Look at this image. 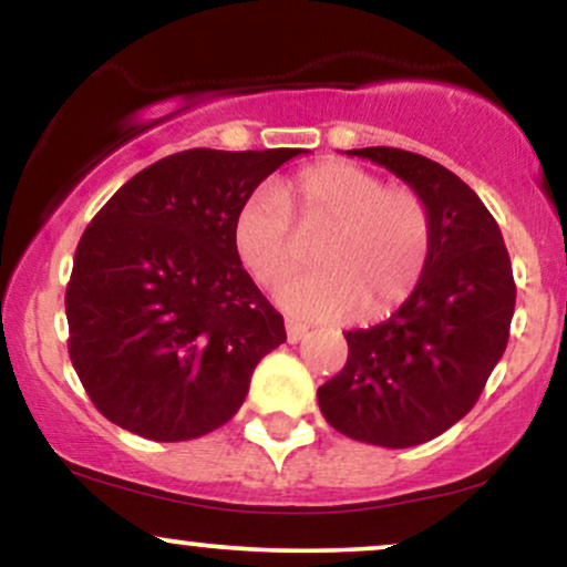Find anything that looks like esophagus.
I'll return each instance as SVG.
<instances>
[{
    "label": "esophagus",
    "mask_w": 567,
    "mask_h": 567,
    "mask_svg": "<svg viewBox=\"0 0 567 567\" xmlns=\"http://www.w3.org/2000/svg\"><path fill=\"white\" fill-rule=\"evenodd\" d=\"M305 337H308V326L297 323V321H289V318H286V339H289V342L295 344V342H299V339H305Z\"/></svg>",
    "instance_id": "obj_1"
}]
</instances>
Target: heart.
<instances>
[{
	"instance_id": "heart-1",
	"label": "heart",
	"mask_w": 567,
	"mask_h": 567,
	"mask_svg": "<svg viewBox=\"0 0 567 567\" xmlns=\"http://www.w3.org/2000/svg\"><path fill=\"white\" fill-rule=\"evenodd\" d=\"M299 233H321L312 272L291 278L278 302L308 321H379L414 295L432 251L430 206L411 188H384L350 162L305 166L281 190L257 188L233 219V246L259 286L297 265Z\"/></svg>"
}]
</instances>
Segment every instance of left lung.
I'll return each instance as SVG.
<instances>
[{"instance_id": "1", "label": "left lung", "mask_w": 567, "mask_h": 567, "mask_svg": "<svg viewBox=\"0 0 567 567\" xmlns=\"http://www.w3.org/2000/svg\"><path fill=\"white\" fill-rule=\"evenodd\" d=\"M350 156L398 175L430 206L422 281L388 321L348 331V363L318 388L326 422L352 441L411 449L470 414L509 342L515 278L494 215L454 172L401 148Z\"/></svg>"}]
</instances>
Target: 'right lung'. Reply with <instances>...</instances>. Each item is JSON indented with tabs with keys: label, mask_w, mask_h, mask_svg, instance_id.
Instances as JSON below:
<instances>
[{
	"label": "right lung",
	"mask_w": 567,
	"mask_h": 567,
	"mask_svg": "<svg viewBox=\"0 0 567 567\" xmlns=\"http://www.w3.org/2000/svg\"><path fill=\"white\" fill-rule=\"evenodd\" d=\"M299 153H172L86 225L65 289L69 355L109 422L177 443L241 409L257 363L286 342V329L236 255L233 219Z\"/></svg>",
	"instance_id": "right-lung-1"
}]
</instances>
